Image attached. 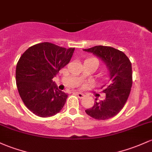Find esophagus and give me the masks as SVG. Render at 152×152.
<instances>
[{
  "label": "esophagus",
  "instance_id": "1",
  "mask_svg": "<svg viewBox=\"0 0 152 152\" xmlns=\"http://www.w3.org/2000/svg\"><path fill=\"white\" fill-rule=\"evenodd\" d=\"M76 94L78 95V96H79V98H82L83 96H84V94L81 92H76Z\"/></svg>",
  "mask_w": 152,
  "mask_h": 152
}]
</instances>
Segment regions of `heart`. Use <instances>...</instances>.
<instances>
[{
    "label": "heart",
    "mask_w": 152,
    "mask_h": 152,
    "mask_svg": "<svg viewBox=\"0 0 152 152\" xmlns=\"http://www.w3.org/2000/svg\"><path fill=\"white\" fill-rule=\"evenodd\" d=\"M89 59H92V60H94L95 61H96V63H98V64H99V62H98V61L96 59H95V58H89Z\"/></svg>",
    "instance_id": "b5f03b06"
}]
</instances>
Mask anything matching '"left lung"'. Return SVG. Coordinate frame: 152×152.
Masks as SVG:
<instances>
[{"mask_svg": "<svg viewBox=\"0 0 152 152\" xmlns=\"http://www.w3.org/2000/svg\"><path fill=\"white\" fill-rule=\"evenodd\" d=\"M84 51L99 58L109 72V81L103 92L105 98L97 102L92 107L86 110L88 115L96 120H107L116 115L127 101L132 86L131 63L124 53L112 47L97 45Z\"/></svg>", "mask_w": 152, "mask_h": 152, "instance_id": "8db88e82", "label": "left lung"}]
</instances>
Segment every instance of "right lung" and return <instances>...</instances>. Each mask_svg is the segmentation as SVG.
Masks as SVG:
<instances>
[{"label": "right lung", "mask_w": 152, "mask_h": 152, "mask_svg": "<svg viewBox=\"0 0 152 152\" xmlns=\"http://www.w3.org/2000/svg\"><path fill=\"white\" fill-rule=\"evenodd\" d=\"M75 48L42 42L30 47L16 65V86L23 102L36 115L48 118L62 110L68 94L53 79L71 61Z\"/></svg>", "instance_id": "obj_1"}]
</instances>
